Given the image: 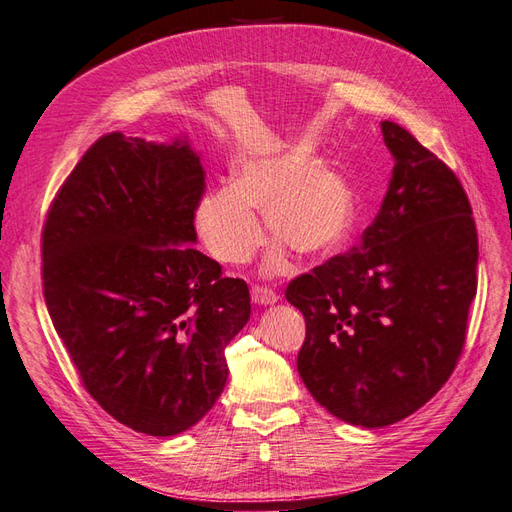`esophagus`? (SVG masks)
<instances>
[{"mask_svg":"<svg viewBox=\"0 0 512 512\" xmlns=\"http://www.w3.org/2000/svg\"><path fill=\"white\" fill-rule=\"evenodd\" d=\"M252 301L256 305H275L280 297L267 286H252Z\"/></svg>","mask_w":512,"mask_h":512,"instance_id":"obj_1","label":"esophagus"}]
</instances>
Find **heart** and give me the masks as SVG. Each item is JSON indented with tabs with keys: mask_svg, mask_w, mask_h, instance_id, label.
Instances as JSON below:
<instances>
[{
	"mask_svg": "<svg viewBox=\"0 0 512 512\" xmlns=\"http://www.w3.org/2000/svg\"><path fill=\"white\" fill-rule=\"evenodd\" d=\"M254 211H265L269 235L277 239L262 265L265 275L288 267L286 247L305 260L331 258L356 224L348 177L331 162H316L314 151L299 145L235 164L230 183L209 188L196 200L194 230L213 258L241 265L262 241Z\"/></svg>",
	"mask_w": 512,
	"mask_h": 512,
	"instance_id": "1",
	"label": "heart"
}]
</instances>
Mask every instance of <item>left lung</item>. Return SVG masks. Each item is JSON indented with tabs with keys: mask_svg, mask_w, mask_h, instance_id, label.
Listing matches in <instances>:
<instances>
[{
	"mask_svg": "<svg viewBox=\"0 0 512 512\" xmlns=\"http://www.w3.org/2000/svg\"><path fill=\"white\" fill-rule=\"evenodd\" d=\"M389 190L361 243L292 280L303 312L297 369L333 416L367 429L393 425L451 378L476 294L472 207L444 162L393 121Z\"/></svg>",
	"mask_w": 512,
	"mask_h": 512,
	"instance_id": "left-lung-1",
	"label": "left lung"
}]
</instances>
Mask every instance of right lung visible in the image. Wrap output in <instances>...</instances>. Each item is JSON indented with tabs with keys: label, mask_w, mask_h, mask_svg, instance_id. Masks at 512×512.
I'll return each instance as SVG.
<instances>
[{
	"label": "right lung",
	"mask_w": 512,
	"mask_h": 512,
	"mask_svg": "<svg viewBox=\"0 0 512 512\" xmlns=\"http://www.w3.org/2000/svg\"><path fill=\"white\" fill-rule=\"evenodd\" d=\"M205 173L190 138L106 134L66 179L42 235L44 299L89 395L147 436L194 427L222 395L250 290L200 254Z\"/></svg>",
	"instance_id": "right-lung-1"
}]
</instances>
